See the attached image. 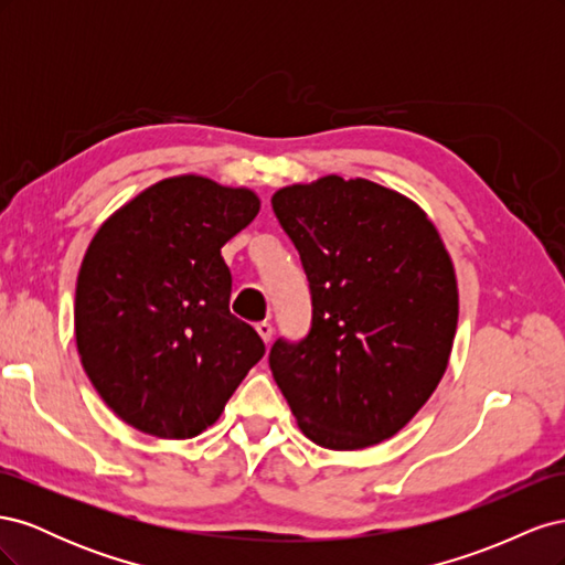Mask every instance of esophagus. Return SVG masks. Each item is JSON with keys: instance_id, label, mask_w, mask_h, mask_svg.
<instances>
[{"instance_id": "obj_1", "label": "esophagus", "mask_w": 565, "mask_h": 565, "mask_svg": "<svg viewBox=\"0 0 565 565\" xmlns=\"http://www.w3.org/2000/svg\"><path fill=\"white\" fill-rule=\"evenodd\" d=\"M256 332H259V337L268 344L270 337H273V324L266 322V320L264 322H256Z\"/></svg>"}]
</instances>
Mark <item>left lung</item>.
I'll list each match as a JSON object with an SVG mask.
<instances>
[{
  "mask_svg": "<svg viewBox=\"0 0 565 565\" xmlns=\"http://www.w3.org/2000/svg\"><path fill=\"white\" fill-rule=\"evenodd\" d=\"M270 204L313 306L309 334L270 347L273 380L322 448L391 438L448 367L459 299L446 245L413 200L365 179L289 185Z\"/></svg>",
  "mask_w": 565,
  "mask_h": 565,
  "instance_id": "left-lung-1",
  "label": "left lung"
}]
</instances>
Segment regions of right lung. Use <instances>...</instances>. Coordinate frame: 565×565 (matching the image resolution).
<instances>
[{
  "instance_id": "1",
  "label": "right lung",
  "mask_w": 565,
  "mask_h": 565,
  "mask_svg": "<svg viewBox=\"0 0 565 565\" xmlns=\"http://www.w3.org/2000/svg\"><path fill=\"white\" fill-rule=\"evenodd\" d=\"M256 214L247 188L188 174L150 185L94 235L77 276V351L134 429L198 436L264 358L262 337L228 309L221 256Z\"/></svg>"
}]
</instances>
